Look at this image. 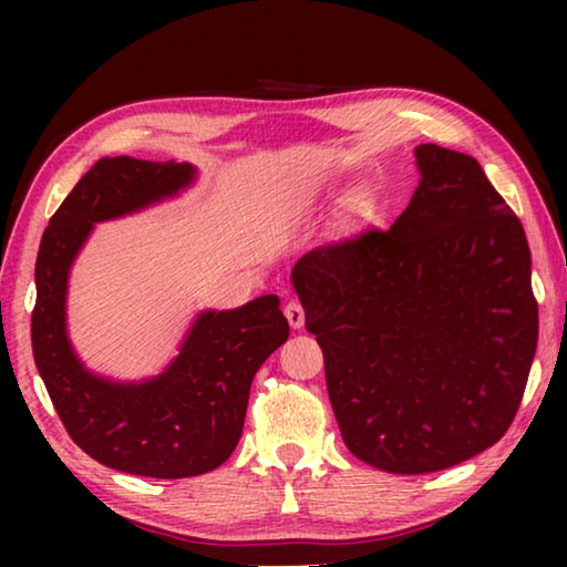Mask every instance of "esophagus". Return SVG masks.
<instances>
[{
	"mask_svg": "<svg viewBox=\"0 0 567 567\" xmlns=\"http://www.w3.org/2000/svg\"><path fill=\"white\" fill-rule=\"evenodd\" d=\"M285 318H287V322H290L292 330H300L302 324H305V310H302V305L297 302V300L287 302V305H285Z\"/></svg>",
	"mask_w": 567,
	"mask_h": 567,
	"instance_id": "34e87169",
	"label": "esophagus"
}]
</instances>
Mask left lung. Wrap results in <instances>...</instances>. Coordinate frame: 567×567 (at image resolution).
<instances>
[{"instance_id":"8db88e82","label":"left lung","mask_w":567,"mask_h":567,"mask_svg":"<svg viewBox=\"0 0 567 567\" xmlns=\"http://www.w3.org/2000/svg\"><path fill=\"white\" fill-rule=\"evenodd\" d=\"M395 225L302 255L292 287L350 453L437 473L511 427L537 348L525 229L475 157L415 147Z\"/></svg>"}]
</instances>
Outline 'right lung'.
I'll return each instance as SVG.
<instances>
[{
  "instance_id": "right-lung-1",
  "label": "right lung",
  "mask_w": 567,
  "mask_h": 567,
  "mask_svg": "<svg viewBox=\"0 0 567 567\" xmlns=\"http://www.w3.org/2000/svg\"><path fill=\"white\" fill-rule=\"evenodd\" d=\"M189 162L102 157L44 229L37 255L32 350L66 433L84 453L130 475L177 480L225 463L243 437L255 372L290 334L280 297L203 310L159 375L92 372L66 330L70 270L97 223L142 213L195 185Z\"/></svg>"
}]
</instances>
